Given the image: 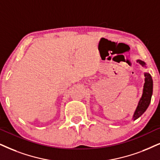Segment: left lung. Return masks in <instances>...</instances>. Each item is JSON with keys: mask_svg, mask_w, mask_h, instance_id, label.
Listing matches in <instances>:
<instances>
[{"mask_svg": "<svg viewBox=\"0 0 160 160\" xmlns=\"http://www.w3.org/2000/svg\"><path fill=\"white\" fill-rule=\"evenodd\" d=\"M137 62H139L142 67L146 68V64L144 61L141 60H137ZM145 83L143 86L142 94L141 98L139 99V101L137 105L136 110L134 112V114L132 116V120H135L138 119L139 117L144 113L148 107L149 106V104L151 102V96L153 94V80L151 78V74L148 72H145Z\"/></svg>", "mask_w": 160, "mask_h": 160, "instance_id": "obj_1", "label": "left lung"}]
</instances>
